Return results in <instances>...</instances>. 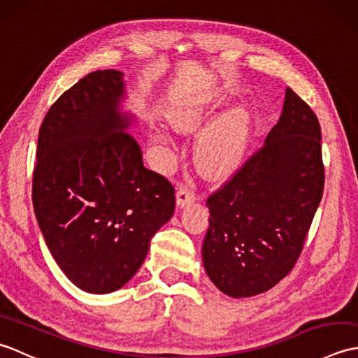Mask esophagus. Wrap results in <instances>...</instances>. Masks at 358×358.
Masks as SVG:
<instances>
[{
	"label": "esophagus",
	"instance_id": "obj_1",
	"mask_svg": "<svg viewBox=\"0 0 358 358\" xmlns=\"http://www.w3.org/2000/svg\"><path fill=\"white\" fill-rule=\"evenodd\" d=\"M195 199H196L195 192L191 191V189H189V187L181 186L178 189V192H177V204H178L180 208H183V206H186V204L192 203Z\"/></svg>",
	"mask_w": 358,
	"mask_h": 358
}]
</instances>
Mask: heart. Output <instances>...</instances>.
<instances>
[{
    "mask_svg": "<svg viewBox=\"0 0 358 358\" xmlns=\"http://www.w3.org/2000/svg\"><path fill=\"white\" fill-rule=\"evenodd\" d=\"M206 103H192L177 112L172 121L180 131H194L208 115ZM246 144V129L238 112H231L208 129L199 141L196 157L204 169L218 173L238 163Z\"/></svg>",
    "mask_w": 358,
    "mask_h": 358,
    "instance_id": "obj_1",
    "label": "heart"
}]
</instances>
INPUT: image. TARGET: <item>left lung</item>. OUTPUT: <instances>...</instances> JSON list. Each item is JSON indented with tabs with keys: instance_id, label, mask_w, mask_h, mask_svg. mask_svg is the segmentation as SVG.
Wrapping results in <instances>:
<instances>
[{
	"instance_id": "8db88e82",
	"label": "left lung",
	"mask_w": 358,
	"mask_h": 358,
	"mask_svg": "<svg viewBox=\"0 0 358 358\" xmlns=\"http://www.w3.org/2000/svg\"><path fill=\"white\" fill-rule=\"evenodd\" d=\"M323 187L320 123L287 87L263 146L206 200L210 217L201 252L212 283L241 299L283 280L301 254Z\"/></svg>"
}]
</instances>
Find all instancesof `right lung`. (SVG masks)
<instances>
[{"instance_id": "add662e5", "label": "right lung", "mask_w": 358, "mask_h": 358, "mask_svg": "<svg viewBox=\"0 0 358 358\" xmlns=\"http://www.w3.org/2000/svg\"><path fill=\"white\" fill-rule=\"evenodd\" d=\"M123 73H87L50 106L32 180L35 215L52 257L90 294L123 287L175 210V189L143 164L118 110Z\"/></svg>"}]
</instances>
